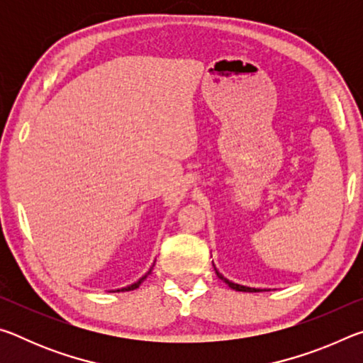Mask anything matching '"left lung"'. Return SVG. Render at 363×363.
<instances>
[{
	"instance_id": "1",
	"label": "left lung",
	"mask_w": 363,
	"mask_h": 363,
	"mask_svg": "<svg viewBox=\"0 0 363 363\" xmlns=\"http://www.w3.org/2000/svg\"><path fill=\"white\" fill-rule=\"evenodd\" d=\"M213 266H214V264H213ZM214 270H216L218 277H219L220 280H223V281H225V284L229 285V286L232 288V290H235V291H250V293H256V291H267L266 288H264V290H262V288H253V286H245V285H240V284H235V281H232V280H229V279H225L224 275L220 274L216 267H214Z\"/></svg>"
}]
</instances>
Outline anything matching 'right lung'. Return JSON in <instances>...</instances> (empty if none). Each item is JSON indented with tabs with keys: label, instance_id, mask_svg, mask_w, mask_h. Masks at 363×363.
Returning <instances> with one entry per match:
<instances>
[{
	"label": "right lung",
	"instance_id": "1",
	"mask_svg": "<svg viewBox=\"0 0 363 363\" xmlns=\"http://www.w3.org/2000/svg\"><path fill=\"white\" fill-rule=\"evenodd\" d=\"M152 269H153V266L149 269V272H147L145 275H143V277H140L138 281H134L133 285H128V286H125V288H120V290H113V291H131V290H136V288H139V285L143 284V281L147 279V275H149V274L152 272Z\"/></svg>",
	"mask_w": 363,
	"mask_h": 363
}]
</instances>
